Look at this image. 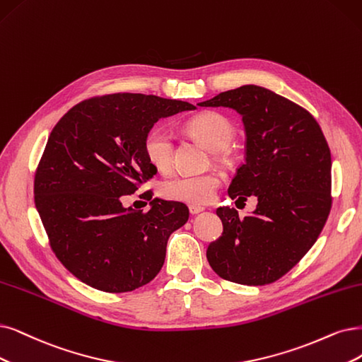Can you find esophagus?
I'll return each instance as SVG.
<instances>
[{
  "instance_id": "esophagus-1",
  "label": "esophagus",
  "mask_w": 362,
  "mask_h": 362,
  "mask_svg": "<svg viewBox=\"0 0 362 362\" xmlns=\"http://www.w3.org/2000/svg\"><path fill=\"white\" fill-rule=\"evenodd\" d=\"M202 211H204V207H199V206H189V213L191 215H198V213H202Z\"/></svg>"
}]
</instances>
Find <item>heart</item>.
Masks as SVG:
<instances>
[{
	"mask_svg": "<svg viewBox=\"0 0 362 362\" xmlns=\"http://www.w3.org/2000/svg\"><path fill=\"white\" fill-rule=\"evenodd\" d=\"M189 136L202 141L209 151L222 152L231 144L235 128L230 119L218 113H203L188 119L183 125ZM144 153L149 163L158 170L165 171L173 164L174 140L173 134L164 127H155L144 137ZM221 186L218 173L176 174L160 185V194L173 202L189 204H207Z\"/></svg>",
	"mask_w": 362,
	"mask_h": 362,
	"instance_id": "heart-1",
	"label": "heart"
}]
</instances>
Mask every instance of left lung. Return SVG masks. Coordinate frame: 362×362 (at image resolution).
Returning a JSON list of instances; mask_svg holds the SVG:
<instances>
[{
  "mask_svg": "<svg viewBox=\"0 0 362 362\" xmlns=\"http://www.w3.org/2000/svg\"><path fill=\"white\" fill-rule=\"evenodd\" d=\"M202 107H228L243 119L246 160L228 195L257 209L238 218L219 207L222 235L209 245L218 276L240 285H267L286 274L315 245L331 210V152L316 119L270 89L245 85Z\"/></svg>",
  "mask_w": 362,
  "mask_h": 362,
  "instance_id": "obj_1",
  "label": "left lung"
}]
</instances>
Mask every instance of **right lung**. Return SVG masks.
I'll list each match as a JSON object with an SVG mask.
<instances>
[{
    "label": "right lung",
    "instance_id": "1",
    "mask_svg": "<svg viewBox=\"0 0 362 362\" xmlns=\"http://www.w3.org/2000/svg\"><path fill=\"white\" fill-rule=\"evenodd\" d=\"M195 109L156 95L110 93L76 104L52 129L34 202L52 250L83 284L128 292L163 269L168 237L188 222V207L153 198L143 213L124 207L122 197L156 174L144 153L146 134L159 119Z\"/></svg>",
    "mask_w": 362,
    "mask_h": 362
}]
</instances>
